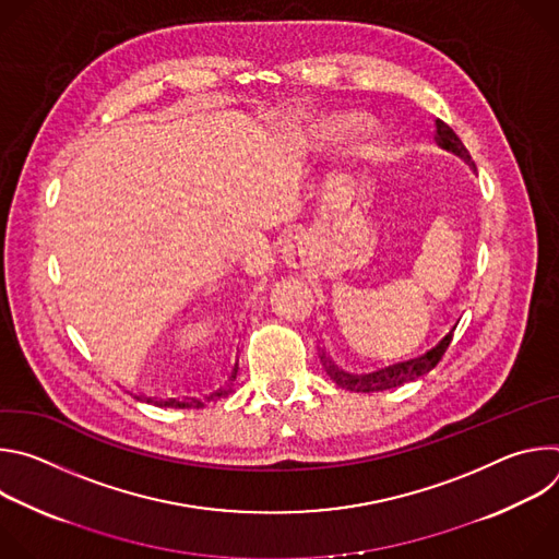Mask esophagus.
Listing matches in <instances>:
<instances>
[{
	"label": "esophagus",
	"mask_w": 559,
	"mask_h": 559,
	"mask_svg": "<svg viewBox=\"0 0 559 559\" xmlns=\"http://www.w3.org/2000/svg\"><path fill=\"white\" fill-rule=\"evenodd\" d=\"M307 257H309V250L302 234H289L281 243V259L287 267H294V270L302 267L307 263Z\"/></svg>",
	"instance_id": "obj_1"
}]
</instances>
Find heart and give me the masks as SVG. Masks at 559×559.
<instances>
[{"instance_id": "1", "label": "heart", "mask_w": 559, "mask_h": 559, "mask_svg": "<svg viewBox=\"0 0 559 559\" xmlns=\"http://www.w3.org/2000/svg\"><path fill=\"white\" fill-rule=\"evenodd\" d=\"M365 126V119L360 115L354 112H334V115H325L321 119V123H316V130L311 134L316 136H341V134H349L356 132ZM294 152H302L300 143L294 145Z\"/></svg>"}]
</instances>
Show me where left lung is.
Listing matches in <instances>:
<instances>
[{
  "label": "left lung",
  "instance_id": "obj_1",
  "mask_svg": "<svg viewBox=\"0 0 559 559\" xmlns=\"http://www.w3.org/2000/svg\"><path fill=\"white\" fill-rule=\"evenodd\" d=\"M436 143H438L442 150H447V152L460 156L462 162L475 173V164L471 162L468 150L464 147V143L460 141V136H457L444 121H440V119H436ZM457 321H460V318H455V321L451 323V328L440 336V341H438L431 349H427L425 354H420V356H416V358L397 360V362H391V365L369 362L373 369H367L365 373H352V371L341 369L330 356H325L323 349H321V360H323V365H325L330 378H332L338 386L349 389V391L371 393V391H384V389L401 386V384H405V382H412V380L425 376L427 371H431V369L438 365V360L442 358V354L447 352V347H449V343H451V336H453V332H455V328H457Z\"/></svg>",
  "mask_w": 559,
  "mask_h": 559
}]
</instances>
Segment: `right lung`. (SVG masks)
<instances>
[{
    "label": "right lung",
    "instance_id": "obj_1",
    "mask_svg": "<svg viewBox=\"0 0 559 559\" xmlns=\"http://www.w3.org/2000/svg\"><path fill=\"white\" fill-rule=\"evenodd\" d=\"M236 373H238V360L229 362L227 371H225V380L214 386V389H207L205 393L201 395H179V397H147L143 393H132L136 401H143V403H152L156 407H175V409H203L205 405L210 403H216L218 397H225L231 382L236 380Z\"/></svg>",
    "mask_w": 559,
    "mask_h": 559
}]
</instances>
